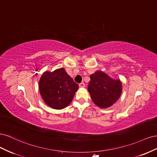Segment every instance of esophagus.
Returning a JSON list of instances; mask_svg holds the SVG:
<instances>
[{
  "label": "esophagus",
  "instance_id": "obj_1",
  "mask_svg": "<svg viewBox=\"0 0 157 157\" xmlns=\"http://www.w3.org/2000/svg\"><path fill=\"white\" fill-rule=\"evenodd\" d=\"M84 86H85V84H84V82H81V83L79 84V87L80 88H84Z\"/></svg>",
  "mask_w": 157,
  "mask_h": 157
}]
</instances>
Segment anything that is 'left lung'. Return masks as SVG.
Returning a JSON list of instances; mask_svg holds the SVG:
<instances>
[{
  "label": "left lung",
  "instance_id": "1",
  "mask_svg": "<svg viewBox=\"0 0 157 157\" xmlns=\"http://www.w3.org/2000/svg\"><path fill=\"white\" fill-rule=\"evenodd\" d=\"M88 92L95 105L106 109L115 104L120 98L122 91L119 79H113L101 71L90 75Z\"/></svg>",
  "mask_w": 157,
  "mask_h": 157
}]
</instances>
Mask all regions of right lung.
I'll return each mask as SVG.
<instances>
[{"instance_id": "1", "label": "right lung", "mask_w": 157, "mask_h": 157, "mask_svg": "<svg viewBox=\"0 0 157 157\" xmlns=\"http://www.w3.org/2000/svg\"><path fill=\"white\" fill-rule=\"evenodd\" d=\"M40 96L47 105L54 109H62L72 101L78 86L64 68L45 71L40 78Z\"/></svg>"}]
</instances>
